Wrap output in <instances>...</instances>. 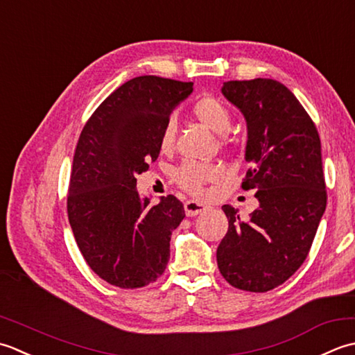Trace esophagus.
Segmentation results:
<instances>
[{"label":"esophagus","instance_id":"1","mask_svg":"<svg viewBox=\"0 0 355 355\" xmlns=\"http://www.w3.org/2000/svg\"><path fill=\"white\" fill-rule=\"evenodd\" d=\"M184 208H185V214L188 216V218H193V216H198L208 209L207 205L199 204V202H196V200H187Z\"/></svg>","mask_w":355,"mask_h":355}]
</instances>
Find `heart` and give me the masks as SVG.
<instances>
[{"instance_id":"obj_1","label":"heart","mask_w":355,"mask_h":355,"mask_svg":"<svg viewBox=\"0 0 355 355\" xmlns=\"http://www.w3.org/2000/svg\"><path fill=\"white\" fill-rule=\"evenodd\" d=\"M193 113L202 124L218 133H225L231 125V112L220 99L214 96H202L193 105ZM176 122L173 118L167 119L159 137V146L162 151H170L175 147ZM223 176V170L219 165L184 162L173 173L176 184L191 194H202L208 182L218 180Z\"/></svg>"}]
</instances>
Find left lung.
I'll use <instances>...</instances> for the list:
<instances>
[{
  "instance_id": "8db88e82",
  "label": "left lung",
  "mask_w": 355,
  "mask_h": 355,
  "mask_svg": "<svg viewBox=\"0 0 355 355\" xmlns=\"http://www.w3.org/2000/svg\"><path fill=\"white\" fill-rule=\"evenodd\" d=\"M222 93L243 113L248 128L242 188L259 208L242 220L223 205L228 231L218 247L219 271L231 286L266 293L305 262L327 208L320 137L305 108L274 79L223 83Z\"/></svg>"
}]
</instances>
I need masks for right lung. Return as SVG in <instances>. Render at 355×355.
Returning a JSON list of instances; mask_svg holds the SVG:
<instances>
[{
	"label": "right lung",
	"mask_w": 355,
	"mask_h": 355,
	"mask_svg": "<svg viewBox=\"0 0 355 355\" xmlns=\"http://www.w3.org/2000/svg\"><path fill=\"white\" fill-rule=\"evenodd\" d=\"M191 92L193 83L133 78L103 101L79 136L69 222L87 265L107 284L142 288L168 263L171 231L185 218L184 205L173 194L151 205L137 193L136 176L157 159L165 122Z\"/></svg>",
	"instance_id": "add662e5"
}]
</instances>
